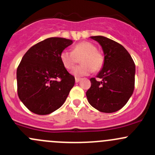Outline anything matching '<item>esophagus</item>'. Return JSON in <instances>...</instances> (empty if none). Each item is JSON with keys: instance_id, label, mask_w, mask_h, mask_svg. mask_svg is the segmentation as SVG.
<instances>
[{"instance_id": "esophagus-1", "label": "esophagus", "mask_w": 155, "mask_h": 155, "mask_svg": "<svg viewBox=\"0 0 155 155\" xmlns=\"http://www.w3.org/2000/svg\"><path fill=\"white\" fill-rule=\"evenodd\" d=\"M80 78H78V77H76L75 78V82H76V83H77V82H79V81H80Z\"/></svg>"}]
</instances>
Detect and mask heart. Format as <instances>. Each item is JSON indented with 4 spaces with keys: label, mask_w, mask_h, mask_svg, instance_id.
<instances>
[{
    "label": "heart",
    "mask_w": 155,
    "mask_h": 155,
    "mask_svg": "<svg viewBox=\"0 0 155 155\" xmlns=\"http://www.w3.org/2000/svg\"><path fill=\"white\" fill-rule=\"evenodd\" d=\"M80 57L79 61L82 64L72 71V73L77 77L89 75L92 70L98 72L104 65V56L97 51V46L91 42H81L73 46L72 51L64 50L60 54L61 62L69 70L74 68L78 61L77 59Z\"/></svg>",
    "instance_id": "1"
}]
</instances>
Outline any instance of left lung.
<instances>
[{"label": "left lung", "mask_w": 155, "mask_h": 155, "mask_svg": "<svg viewBox=\"0 0 155 155\" xmlns=\"http://www.w3.org/2000/svg\"><path fill=\"white\" fill-rule=\"evenodd\" d=\"M99 43L104 54L102 70L97 77L90 79L87 91V101L98 111L111 113L119 110L132 96L135 84L136 67L126 48L117 42L103 37H91Z\"/></svg>", "instance_id": "8db88e82"}]
</instances>
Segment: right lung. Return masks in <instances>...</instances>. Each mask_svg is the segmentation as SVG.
Segmentation results:
<instances>
[{"instance_id":"1","label":"right lung","mask_w":155,"mask_h":155,"mask_svg":"<svg viewBox=\"0 0 155 155\" xmlns=\"http://www.w3.org/2000/svg\"><path fill=\"white\" fill-rule=\"evenodd\" d=\"M73 40L50 37L28 50L17 68V91L20 101L31 112L48 115L66 101L75 78L60 60V54Z\"/></svg>"}]
</instances>
